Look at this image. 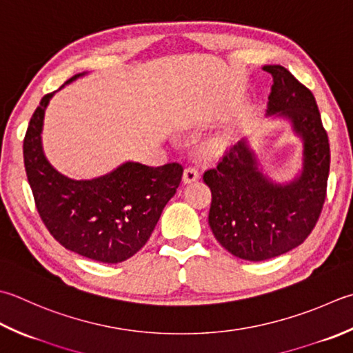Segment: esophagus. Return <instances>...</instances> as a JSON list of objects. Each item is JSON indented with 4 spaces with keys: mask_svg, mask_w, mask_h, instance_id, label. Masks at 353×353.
<instances>
[{
    "mask_svg": "<svg viewBox=\"0 0 353 353\" xmlns=\"http://www.w3.org/2000/svg\"><path fill=\"white\" fill-rule=\"evenodd\" d=\"M199 177H200V172L197 168H194V167L185 168V171H183V182L185 183L196 182V181H199Z\"/></svg>",
    "mask_w": 353,
    "mask_h": 353,
    "instance_id": "34e87169",
    "label": "esophagus"
}]
</instances>
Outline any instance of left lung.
Here are the masks:
<instances>
[{"instance_id": "1", "label": "left lung", "mask_w": 353, "mask_h": 353, "mask_svg": "<svg viewBox=\"0 0 353 353\" xmlns=\"http://www.w3.org/2000/svg\"><path fill=\"white\" fill-rule=\"evenodd\" d=\"M272 74L266 116L291 123L301 141V168L288 182L269 177L248 137L203 174L212 192L208 223L214 237L239 259L261 261L294 250L320 217L329 177L327 134L314 94L283 65Z\"/></svg>"}]
</instances>
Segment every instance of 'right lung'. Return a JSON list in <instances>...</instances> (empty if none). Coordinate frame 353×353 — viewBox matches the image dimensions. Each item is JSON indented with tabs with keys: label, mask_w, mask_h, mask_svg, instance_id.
<instances>
[{
	"label": "right lung",
	"mask_w": 353,
	"mask_h": 353,
	"mask_svg": "<svg viewBox=\"0 0 353 353\" xmlns=\"http://www.w3.org/2000/svg\"><path fill=\"white\" fill-rule=\"evenodd\" d=\"M85 74H74L61 88ZM57 92L41 99L24 137V167L34 203L47 230L65 250L102 263H121L147 243L165 205L176 194L183 167L123 162L88 181L61 174L43 148L46 108Z\"/></svg>",
	"instance_id": "obj_1"
}]
</instances>
